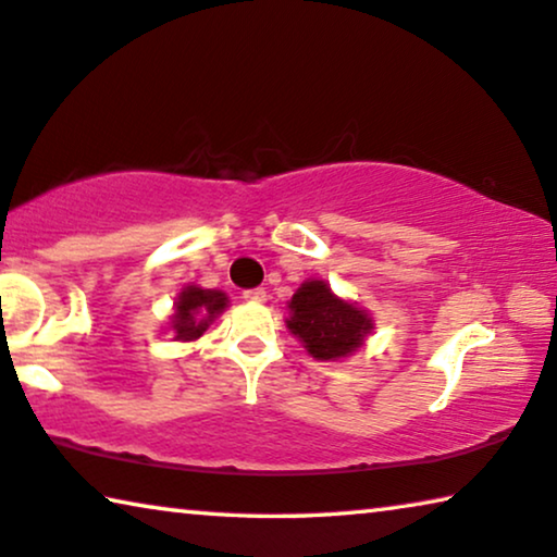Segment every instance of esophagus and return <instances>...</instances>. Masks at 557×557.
<instances>
[{"label":"esophagus","instance_id":"34e87169","mask_svg":"<svg viewBox=\"0 0 557 557\" xmlns=\"http://www.w3.org/2000/svg\"><path fill=\"white\" fill-rule=\"evenodd\" d=\"M243 297L247 302H264L268 300V293H264L262 287H252V289H245Z\"/></svg>","mask_w":557,"mask_h":557}]
</instances>
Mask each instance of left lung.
I'll list each match as a JSON object with an SVG mask.
<instances>
[{"label": "left lung", "mask_w": 557, "mask_h": 557, "mask_svg": "<svg viewBox=\"0 0 557 557\" xmlns=\"http://www.w3.org/2000/svg\"><path fill=\"white\" fill-rule=\"evenodd\" d=\"M287 307V330L314 360L335 362L350 358L375 330L372 314L358 302L332 293L325 280H305Z\"/></svg>", "instance_id": "1"}]
</instances>
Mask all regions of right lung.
Listing matches in <instances>:
<instances>
[{"instance_id": "add662e5", "label": "right lung", "mask_w": 557, "mask_h": 557, "mask_svg": "<svg viewBox=\"0 0 557 557\" xmlns=\"http://www.w3.org/2000/svg\"><path fill=\"white\" fill-rule=\"evenodd\" d=\"M227 307L230 297L222 289L185 285L174 297V307L164 332H172L177 343H193Z\"/></svg>"}]
</instances>
